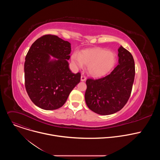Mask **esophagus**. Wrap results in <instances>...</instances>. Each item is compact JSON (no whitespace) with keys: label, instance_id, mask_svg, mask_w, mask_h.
Masks as SVG:
<instances>
[{"label":"esophagus","instance_id":"obj_1","mask_svg":"<svg viewBox=\"0 0 160 160\" xmlns=\"http://www.w3.org/2000/svg\"><path fill=\"white\" fill-rule=\"evenodd\" d=\"M86 79H87V78L85 77V76H84L83 75H82V76H81V81L82 82H84V81H85L86 80Z\"/></svg>","mask_w":160,"mask_h":160}]
</instances>
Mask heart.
Segmentation results:
<instances>
[{
	"mask_svg": "<svg viewBox=\"0 0 160 160\" xmlns=\"http://www.w3.org/2000/svg\"><path fill=\"white\" fill-rule=\"evenodd\" d=\"M116 54L104 49L96 48L83 51L80 54L75 53L72 61L78 68L88 66V72L94 77H101L106 75L116 63Z\"/></svg>",
	"mask_w": 160,
	"mask_h": 160,
	"instance_id": "obj_1",
	"label": "heart"
}]
</instances>
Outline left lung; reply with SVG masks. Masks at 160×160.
Masks as SVG:
<instances>
[{"label":"left lung","mask_w":160,"mask_h":160,"mask_svg":"<svg viewBox=\"0 0 160 160\" xmlns=\"http://www.w3.org/2000/svg\"><path fill=\"white\" fill-rule=\"evenodd\" d=\"M118 64L109 75L86 81L85 94L88 108L101 115H108L121 110L127 102L135 77L132 55L122 45L118 49Z\"/></svg>","instance_id":"1"}]
</instances>
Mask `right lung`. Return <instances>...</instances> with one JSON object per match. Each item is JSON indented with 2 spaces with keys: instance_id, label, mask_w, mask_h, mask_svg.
Returning a JSON list of instances; mask_svg holds the SVG:
<instances>
[{
  "instance_id": "obj_1",
  "label": "right lung",
  "mask_w": 160,
  "mask_h": 160,
  "mask_svg": "<svg viewBox=\"0 0 160 160\" xmlns=\"http://www.w3.org/2000/svg\"><path fill=\"white\" fill-rule=\"evenodd\" d=\"M71 51V43L56 35H44L32 45L24 65L25 87L40 108H61L80 82V73L75 74L69 68Z\"/></svg>"
}]
</instances>
